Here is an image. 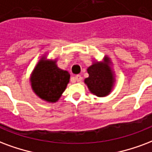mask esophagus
Listing matches in <instances>:
<instances>
[{
  "label": "esophagus",
  "mask_w": 152,
  "mask_h": 152,
  "mask_svg": "<svg viewBox=\"0 0 152 152\" xmlns=\"http://www.w3.org/2000/svg\"><path fill=\"white\" fill-rule=\"evenodd\" d=\"M75 80H76L77 82H80L82 80V76L80 75H76L75 76Z\"/></svg>",
  "instance_id": "34e87169"
}]
</instances>
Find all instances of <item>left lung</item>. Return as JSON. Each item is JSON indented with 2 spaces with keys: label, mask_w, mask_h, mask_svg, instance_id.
<instances>
[{
  "label": "left lung",
  "mask_w": 152,
  "mask_h": 152,
  "mask_svg": "<svg viewBox=\"0 0 152 152\" xmlns=\"http://www.w3.org/2000/svg\"><path fill=\"white\" fill-rule=\"evenodd\" d=\"M110 64V58L104 56L103 61L95 62L87 69L89 76L85 83L91 93L100 97L109 95L113 87L114 76Z\"/></svg>",
  "instance_id": "1"
}]
</instances>
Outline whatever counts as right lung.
Returning a JSON list of instances; mask_svg holds the SVG:
<instances>
[{"mask_svg":"<svg viewBox=\"0 0 152 152\" xmlns=\"http://www.w3.org/2000/svg\"><path fill=\"white\" fill-rule=\"evenodd\" d=\"M70 74L57 67L56 60L47 59L46 56L36 64L30 76L34 93L48 102H56L69 83Z\"/></svg>","mask_w":152,"mask_h":152,"instance_id":"right-lung-1","label":"right lung"}]
</instances>
